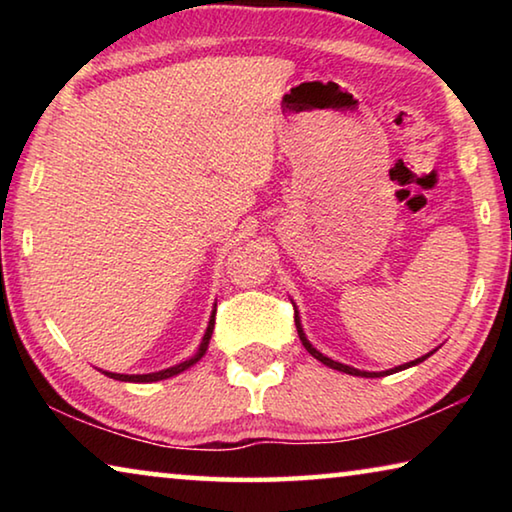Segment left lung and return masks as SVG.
Returning <instances> with one entry per match:
<instances>
[{"label":"left lung","mask_w":512,"mask_h":512,"mask_svg":"<svg viewBox=\"0 0 512 512\" xmlns=\"http://www.w3.org/2000/svg\"><path fill=\"white\" fill-rule=\"evenodd\" d=\"M296 327H298V336H300V341H302V345H305V350L311 354V357L318 359L320 363H325V366H329V368L345 372V375H354V377H381V375H391V372L404 370V368H411V366H418V363H422L424 359L431 357V352H429V354H424V357L415 359V361H409V363H404V366H397V368H393V370H386V372H366V370H357V368H352V366H345V363H339V361L329 359V357H325L323 352H318V350L314 348V345H311V343L307 341L305 332H302V325H300V316H298V311H296Z\"/></svg>","instance_id":"8db88e82"}]
</instances>
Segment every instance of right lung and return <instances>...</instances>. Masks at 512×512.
<instances>
[{
  "label": "right lung",
  "mask_w": 512,
  "mask_h": 512,
  "mask_svg": "<svg viewBox=\"0 0 512 512\" xmlns=\"http://www.w3.org/2000/svg\"><path fill=\"white\" fill-rule=\"evenodd\" d=\"M214 316H216V309L212 311L210 316V323H207V329L203 334V341L201 345H198V350L192 359H187L183 363H176V366L171 368H164V370H158V372H149V375H119V372H103V375L110 377V379H119V381H135V384H149V381H160V379H169L173 375H180V372L192 368L196 361L203 359V354L207 352V345H210V339H212V329H214Z\"/></svg>",
  "instance_id": "add662e5"
}]
</instances>
